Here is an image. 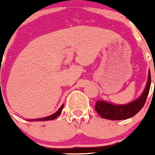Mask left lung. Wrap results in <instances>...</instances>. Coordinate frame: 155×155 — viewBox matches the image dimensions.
<instances>
[{
  "label": "left lung",
  "mask_w": 155,
  "mask_h": 155,
  "mask_svg": "<svg viewBox=\"0 0 155 155\" xmlns=\"http://www.w3.org/2000/svg\"><path fill=\"white\" fill-rule=\"evenodd\" d=\"M150 82H151V78H150V70H149L146 87L140 97L127 104H114L108 103L105 100H98L96 101V107H95L96 112L103 118L112 120V121L125 120L133 117L142 109L145 104L147 97L150 91Z\"/></svg>",
  "instance_id": "left-lung-1"
}]
</instances>
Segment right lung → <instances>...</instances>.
I'll list each match as a JSON object with an SVG mask.
<instances>
[{
    "mask_svg": "<svg viewBox=\"0 0 155 155\" xmlns=\"http://www.w3.org/2000/svg\"><path fill=\"white\" fill-rule=\"evenodd\" d=\"M63 105L59 107V109L57 111L55 112V114H51V115H49L48 116V117H42V118H36V119H29L28 121H51V120H54V119H55L56 117H58V116L60 114V113L62 112V110H63Z\"/></svg>",
    "mask_w": 155,
    "mask_h": 155,
    "instance_id": "obj_1",
    "label": "right lung"
}]
</instances>
